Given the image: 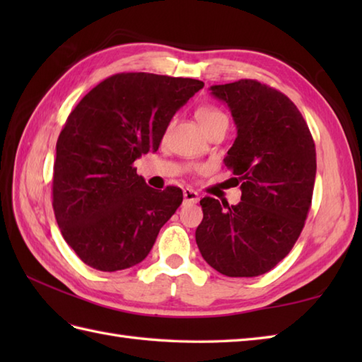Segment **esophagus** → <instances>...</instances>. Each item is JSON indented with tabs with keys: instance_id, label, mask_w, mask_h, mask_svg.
<instances>
[{
	"instance_id": "obj_1",
	"label": "esophagus",
	"mask_w": 362,
	"mask_h": 362,
	"mask_svg": "<svg viewBox=\"0 0 362 362\" xmlns=\"http://www.w3.org/2000/svg\"><path fill=\"white\" fill-rule=\"evenodd\" d=\"M183 199H185V202H188V204H197L199 202V194L196 193L194 189L185 188V189H183Z\"/></svg>"
}]
</instances>
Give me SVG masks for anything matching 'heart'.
I'll return each instance as SVG.
<instances>
[{"label":"heart","instance_id":"obj_1","mask_svg":"<svg viewBox=\"0 0 362 362\" xmlns=\"http://www.w3.org/2000/svg\"><path fill=\"white\" fill-rule=\"evenodd\" d=\"M196 118H197L199 124L202 126L204 130H206L210 126H213L214 122H218L221 119H227L226 115L213 105L199 107V109L196 110Z\"/></svg>","mask_w":362,"mask_h":362}]
</instances>
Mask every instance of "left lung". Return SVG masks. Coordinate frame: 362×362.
I'll use <instances>...</instances> for the list:
<instances>
[{
	"mask_svg": "<svg viewBox=\"0 0 362 362\" xmlns=\"http://www.w3.org/2000/svg\"><path fill=\"white\" fill-rule=\"evenodd\" d=\"M238 129L224 158L241 183V202L201 201L196 243L204 259L227 276L271 271L302 233L316 180V146L296 104L253 79L213 86Z\"/></svg>",
	"mask_w": 362,
	"mask_h": 362,
	"instance_id": "obj_1",
	"label": "left lung"
}]
</instances>
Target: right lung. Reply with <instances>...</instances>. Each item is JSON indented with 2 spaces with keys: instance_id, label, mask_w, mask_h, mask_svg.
I'll use <instances>...</instances> for the list:
<instances>
[{
  "instance_id": "add662e5",
  "label": "right lung",
  "mask_w": 362,
  "mask_h": 362,
  "mask_svg": "<svg viewBox=\"0 0 362 362\" xmlns=\"http://www.w3.org/2000/svg\"><path fill=\"white\" fill-rule=\"evenodd\" d=\"M202 87L197 79L119 73L70 113L56 144L52 209L87 266L115 272L141 263L180 206V188L148 187L134 161L158 149L174 113Z\"/></svg>"
}]
</instances>
